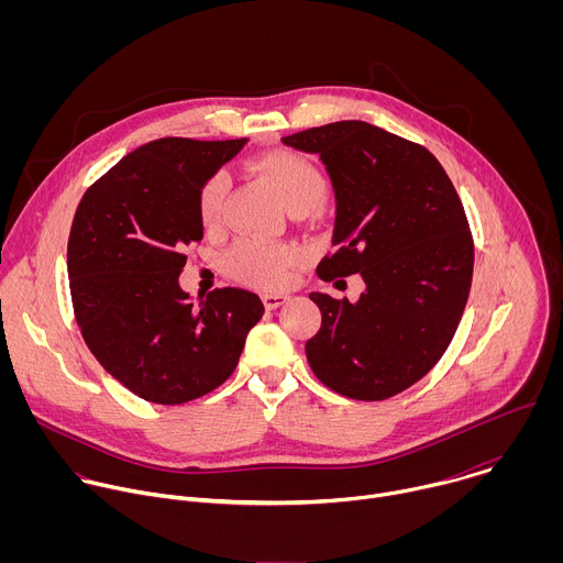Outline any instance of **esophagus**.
Returning <instances> with one entry per match:
<instances>
[{
    "mask_svg": "<svg viewBox=\"0 0 563 563\" xmlns=\"http://www.w3.org/2000/svg\"><path fill=\"white\" fill-rule=\"evenodd\" d=\"M289 300L287 294H263V302L267 309H278L280 305H285Z\"/></svg>",
    "mask_w": 563,
    "mask_h": 563,
    "instance_id": "34e87169",
    "label": "esophagus"
}]
</instances>
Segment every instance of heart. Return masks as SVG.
<instances>
[{
    "mask_svg": "<svg viewBox=\"0 0 563 563\" xmlns=\"http://www.w3.org/2000/svg\"><path fill=\"white\" fill-rule=\"evenodd\" d=\"M250 169L272 187V191L278 196V200L289 213H305L313 209L325 196L323 174H320V169L311 159H307L300 153L269 151L252 159ZM224 174L209 176L202 183L196 200L202 227L213 229L220 224L224 213ZM296 263V250L267 245L261 243V240H240V243H235L224 256V269L231 278L261 289L285 287Z\"/></svg>",
    "mask_w": 563,
    "mask_h": 563,
    "instance_id": "obj_1",
    "label": "heart"
}]
</instances>
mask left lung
<instances>
[{
    "label": "left lung",
    "mask_w": 563,
    "mask_h": 563,
    "mask_svg": "<svg viewBox=\"0 0 563 563\" xmlns=\"http://www.w3.org/2000/svg\"><path fill=\"white\" fill-rule=\"evenodd\" d=\"M318 153L334 185V252L316 274H361L358 302L309 294L323 323L305 343L316 378L356 400H385L423 378L463 316L472 231L439 159L421 144L345 120L283 137Z\"/></svg>",
    "instance_id": "1"
}]
</instances>
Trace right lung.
Returning a JSON list of instances; mask_svg holds the SVG:
<instances>
[{"mask_svg":"<svg viewBox=\"0 0 563 563\" xmlns=\"http://www.w3.org/2000/svg\"><path fill=\"white\" fill-rule=\"evenodd\" d=\"M245 142L153 140L77 205L66 252L77 328L100 365L151 404L183 406L220 387L265 313L247 289L220 287L194 305L178 285L185 247L202 240L198 191Z\"/></svg>","mask_w":563,"mask_h":563,"instance_id":"add662e5","label":"right lung"}]
</instances>
